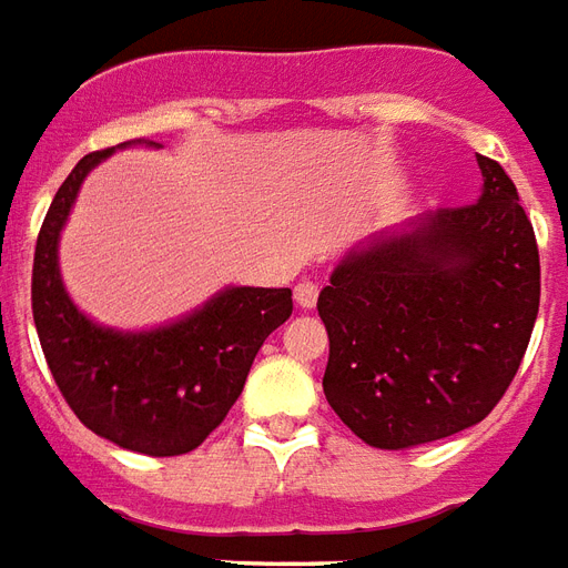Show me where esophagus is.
<instances>
[{
    "label": "esophagus",
    "instance_id": "esophagus-1",
    "mask_svg": "<svg viewBox=\"0 0 568 568\" xmlns=\"http://www.w3.org/2000/svg\"><path fill=\"white\" fill-rule=\"evenodd\" d=\"M295 301L301 310H313L318 301V285L310 283V280H304V283L295 285Z\"/></svg>",
    "mask_w": 568,
    "mask_h": 568
}]
</instances>
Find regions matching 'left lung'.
Segmentation results:
<instances>
[{
	"instance_id": "left-lung-1",
	"label": "left lung",
	"mask_w": 568,
	"mask_h": 568,
	"mask_svg": "<svg viewBox=\"0 0 568 568\" xmlns=\"http://www.w3.org/2000/svg\"><path fill=\"white\" fill-rule=\"evenodd\" d=\"M481 195L352 250L318 295L322 388L373 448H413L490 415L539 313V246L518 189L478 155Z\"/></svg>"
}]
</instances>
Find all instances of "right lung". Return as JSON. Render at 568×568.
<instances>
[{"label": "right lung", "mask_w": 568, "mask_h": 568, "mask_svg": "<svg viewBox=\"0 0 568 568\" xmlns=\"http://www.w3.org/2000/svg\"><path fill=\"white\" fill-rule=\"evenodd\" d=\"M111 153L83 155L50 204L32 262V318L62 397L92 434L138 455H186L241 397L262 343L292 316V288L229 285L153 331H113L83 316L62 285L60 231L87 174Z\"/></svg>", "instance_id": "obj_1"}]
</instances>
